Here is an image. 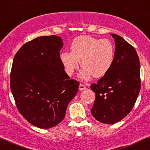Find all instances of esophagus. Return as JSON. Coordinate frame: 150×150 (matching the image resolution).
I'll return each instance as SVG.
<instances>
[{"mask_svg": "<svg viewBox=\"0 0 150 150\" xmlns=\"http://www.w3.org/2000/svg\"><path fill=\"white\" fill-rule=\"evenodd\" d=\"M86 89V86L82 83H80L79 84V91H83V90Z\"/></svg>", "mask_w": 150, "mask_h": 150, "instance_id": "1", "label": "esophagus"}]
</instances>
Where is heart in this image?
I'll use <instances>...</instances> for the list:
<instances>
[{"label":"heart","instance_id":"heart-1","mask_svg":"<svg viewBox=\"0 0 150 150\" xmlns=\"http://www.w3.org/2000/svg\"><path fill=\"white\" fill-rule=\"evenodd\" d=\"M71 52H62L59 59L65 73L72 76L80 64L83 68L79 77L88 80L93 76L100 78L112 67L115 58V47L108 39H97L81 35L74 39Z\"/></svg>","mask_w":150,"mask_h":150}]
</instances>
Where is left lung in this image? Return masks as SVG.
<instances>
[{
    "mask_svg": "<svg viewBox=\"0 0 150 150\" xmlns=\"http://www.w3.org/2000/svg\"><path fill=\"white\" fill-rule=\"evenodd\" d=\"M113 64L109 71L91 88L96 93L91 109L99 122L114 124L130 112L141 90L140 62L132 46L117 34Z\"/></svg>",
    "mask_w": 150,
    "mask_h": 150,
    "instance_id": "1",
    "label": "left lung"
}]
</instances>
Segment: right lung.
Instances as JSON below:
<instances>
[{
  "instance_id": "1",
  "label": "right lung",
  "mask_w": 150,
  "mask_h": 150,
  "mask_svg": "<svg viewBox=\"0 0 150 150\" xmlns=\"http://www.w3.org/2000/svg\"><path fill=\"white\" fill-rule=\"evenodd\" d=\"M62 40L41 36L25 43L13 60L10 88L19 112L34 126L49 129L64 119L79 83L70 79L59 59Z\"/></svg>"
}]
</instances>
